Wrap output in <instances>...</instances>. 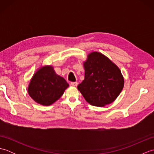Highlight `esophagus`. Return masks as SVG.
<instances>
[{"label": "esophagus", "instance_id": "esophagus-1", "mask_svg": "<svg viewBox=\"0 0 154 154\" xmlns=\"http://www.w3.org/2000/svg\"><path fill=\"white\" fill-rule=\"evenodd\" d=\"M78 83L77 82H71V85H72L73 87H77Z\"/></svg>", "mask_w": 154, "mask_h": 154}]
</instances>
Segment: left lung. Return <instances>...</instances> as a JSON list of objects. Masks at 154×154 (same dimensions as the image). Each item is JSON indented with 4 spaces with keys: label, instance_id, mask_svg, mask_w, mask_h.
I'll return each mask as SVG.
<instances>
[{
    "label": "left lung",
    "instance_id": "left-lung-1",
    "mask_svg": "<svg viewBox=\"0 0 154 154\" xmlns=\"http://www.w3.org/2000/svg\"><path fill=\"white\" fill-rule=\"evenodd\" d=\"M85 79L77 86L91 105L103 107L112 103L122 91L124 79L121 71L109 58L93 51L83 62Z\"/></svg>",
    "mask_w": 154,
    "mask_h": 154
}]
</instances>
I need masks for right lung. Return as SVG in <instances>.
<instances>
[{
  "label": "right lung",
  "instance_id": "1",
  "mask_svg": "<svg viewBox=\"0 0 154 154\" xmlns=\"http://www.w3.org/2000/svg\"><path fill=\"white\" fill-rule=\"evenodd\" d=\"M69 84L64 78L56 74L54 67H41L34 74L29 83L28 93L35 103L50 106L63 95Z\"/></svg>",
  "mask_w": 154,
  "mask_h": 154
}]
</instances>
